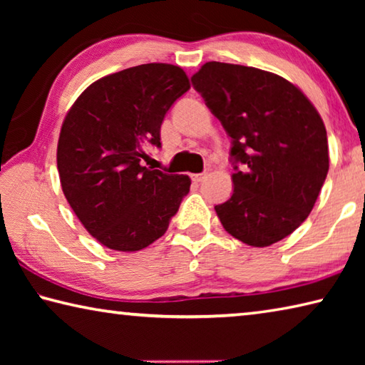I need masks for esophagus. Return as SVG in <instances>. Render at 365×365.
<instances>
[{"instance_id":"esophagus-1","label":"esophagus","mask_w":365,"mask_h":365,"mask_svg":"<svg viewBox=\"0 0 365 365\" xmlns=\"http://www.w3.org/2000/svg\"><path fill=\"white\" fill-rule=\"evenodd\" d=\"M206 172H201V174H195V175H191V178H193V182H196V183H200V182H202L206 178Z\"/></svg>"}]
</instances>
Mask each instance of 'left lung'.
I'll list each match as a JSON object with an SVG mask.
<instances>
[{
	"mask_svg": "<svg viewBox=\"0 0 365 365\" xmlns=\"http://www.w3.org/2000/svg\"><path fill=\"white\" fill-rule=\"evenodd\" d=\"M191 83L232 138L235 188L215 206L222 225L256 248L280 242L307 219L327 178L322 117L298 86L256 67L212 61Z\"/></svg>",
	"mask_w": 365,
	"mask_h": 365,
	"instance_id": "1",
	"label": "left lung"
}]
</instances>
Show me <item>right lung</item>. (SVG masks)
Masks as SVG:
<instances>
[{
	"label": "right lung",
	"mask_w": 365,
	"mask_h": 365,
	"mask_svg": "<svg viewBox=\"0 0 365 365\" xmlns=\"http://www.w3.org/2000/svg\"><path fill=\"white\" fill-rule=\"evenodd\" d=\"M190 90L172 64H141L91 83L61 127L58 170L64 196L91 237L140 251L163 237L188 195V175L143 165L160 148V123Z\"/></svg>",
	"instance_id": "add662e5"
}]
</instances>
